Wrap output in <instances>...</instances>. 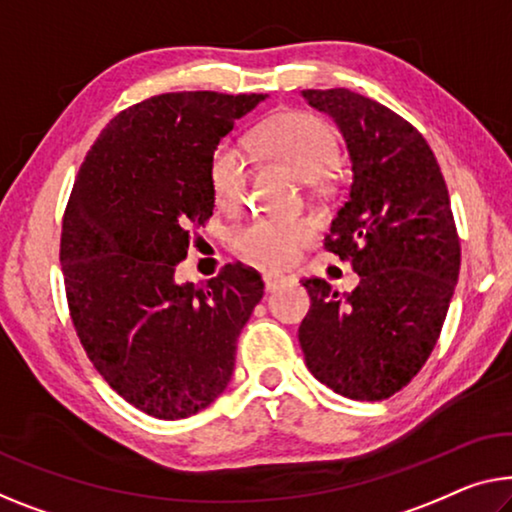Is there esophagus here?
<instances>
[{"mask_svg": "<svg viewBox=\"0 0 512 512\" xmlns=\"http://www.w3.org/2000/svg\"><path fill=\"white\" fill-rule=\"evenodd\" d=\"M262 278H264V287L269 289V292H273V289H278L280 285H285L287 282V276H282L278 271H266Z\"/></svg>", "mask_w": 512, "mask_h": 512, "instance_id": "1", "label": "esophagus"}]
</instances>
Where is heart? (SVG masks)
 <instances>
[{
  "mask_svg": "<svg viewBox=\"0 0 512 512\" xmlns=\"http://www.w3.org/2000/svg\"><path fill=\"white\" fill-rule=\"evenodd\" d=\"M255 140L259 149L287 165L303 181H319L329 174L338 156V144L331 128L322 119L303 112H287L259 128ZM250 158L246 147L225 142L213 151L209 181L213 197L223 207H234L243 200L248 186ZM315 234V223L308 218L262 216L234 232V246L255 262L282 266L294 262L301 248Z\"/></svg>",
  "mask_w": 512,
  "mask_h": 512,
  "instance_id": "1",
  "label": "heart"
}]
</instances>
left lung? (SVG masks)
Wrapping results in <instances>:
<instances>
[{
    "instance_id": "1",
    "label": "left lung",
    "mask_w": 512,
    "mask_h": 512,
    "mask_svg": "<svg viewBox=\"0 0 512 512\" xmlns=\"http://www.w3.org/2000/svg\"><path fill=\"white\" fill-rule=\"evenodd\" d=\"M347 144L352 183L324 248L352 259L358 285L340 294L303 280L305 365L352 400L391 398L437 345L460 273L446 181L430 144L400 114L349 89H305Z\"/></svg>"
}]
</instances>
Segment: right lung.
<instances>
[{
	"mask_svg": "<svg viewBox=\"0 0 512 512\" xmlns=\"http://www.w3.org/2000/svg\"><path fill=\"white\" fill-rule=\"evenodd\" d=\"M266 98L151 96L103 128L75 179L61 230L75 331L103 379L154 418L193 416L225 391L236 340L262 301V278L241 264L207 285L174 273L216 207L213 151Z\"/></svg>",
	"mask_w": 512,
	"mask_h": 512,
	"instance_id": "right-lung-1",
	"label": "right lung"
}]
</instances>
